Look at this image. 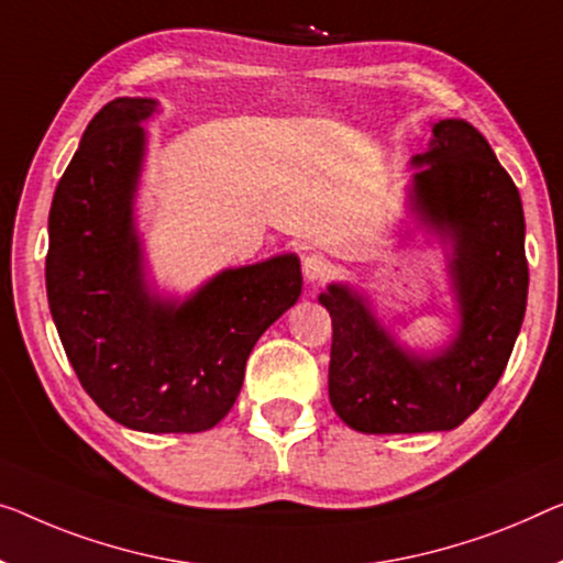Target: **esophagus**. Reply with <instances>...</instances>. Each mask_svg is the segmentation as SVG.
Segmentation results:
<instances>
[{"mask_svg": "<svg viewBox=\"0 0 563 563\" xmlns=\"http://www.w3.org/2000/svg\"><path fill=\"white\" fill-rule=\"evenodd\" d=\"M331 271H333V265L329 257H323L318 253L303 257V275L308 283H323L331 275Z\"/></svg>", "mask_w": 563, "mask_h": 563, "instance_id": "1", "label": "esophagus"}]
</instances>
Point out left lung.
Here are the masks:
<instances>
[{
  "label": "left lung",
  "mask_w": 563,
  "mask_h": 563,
  "mask_svg": "<svg viewBox=\"0 0 563 563\" xmlns=\"http://www.w3.org/2000/svg\"><path fill=\"white\" fill-rule=\"evenodd\" d=\"M412 166L407 209L448 255L457 329L444 346L415 351L349 283H331L318 296L333 323L331 405L364 434L463 424L506 372L526 313L521 195L483 133L463 119L432 123L430 146Z\"/></svg>",
  "instance_id": "1"
}]
</instances>
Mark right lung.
Listing matches in <instances>:
<instances>
[{
    "mask_svg": "<svg viewBox=\"0 0 563 563\" xmlns=\"http://www.w3.org/2000/svg\"><path fill=\"white\" fill-rule=\"evenodd\" d=\"M154 98H115L88 123L49 207L47 303L90 399L139 432L224 419L253 346L300 298L292 253L228 267L187 298L148 280L136 224Z\"/></svg>",
    "mask_w": 563,
    "mask_h": 563,
    "instance_id": "obj_1",
    "label": "right lung"
}]
</instances>
